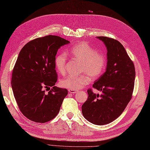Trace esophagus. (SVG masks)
I'll return each instance as SVG.
<instances>
[{
	"label": "esophagus",
	"instance_id": "34e87169",
	"mask_svg": "<svg viewBox=\"0 0 150 150\" xmlns=\"http://www.w3.org/2000/svg\"><path fill=\"white\" fill-rule=\"evenodd\" d=\"M68 91H69V93L74 94V93H76L77 92H78V91H77V90H74V89H69V90H68Z\"/></svg>",
	"mask_w": 150,
	"mask_h": 150
}]
</instances>
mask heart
<instances>
[{"label": "heart", "instance_id": "obj_1", "mask_svg": "<svg viewBox=\"0 0 150 150\" xmlns=\"http://www.w3.org/2000/svg\"><path fill=\"white\" fill-rule=\"evenodd\" d=\"M69 53L72 57L82 62L80 72L83 74L61 79L60 85L62 88L74 90L82 89L91 82L90 76L93 79H97L105 71L107 65L105 55L98 52L97 49L86 42L77 43L71 48ZM66 60V56L64 54L57 56L55 59V66L60 74H65Z\"/></svg>", "mask_w": 150, "mask_h": 150}]
</instances>
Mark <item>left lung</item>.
<instances>
[{
  "mask_svg": "<svg viewBox=\"0 0 150 150\" xmlns=\"http://www.w3.org/2000/svg\"><path fill=\"white\" fill-rule=\"evenodd\" d=\"M107 49L106 72L95 81L93 88L99 95L88 89V98L82 106V113L91 123L104 125L117 118L132 98L135 79L133 61L123 46L112 38L98 36Z\"/></svg>",
  "mask_w": 150,
  "mask_h": 150,
  "instance_id": "1",
  "label": "left lung"
}]
</instances>
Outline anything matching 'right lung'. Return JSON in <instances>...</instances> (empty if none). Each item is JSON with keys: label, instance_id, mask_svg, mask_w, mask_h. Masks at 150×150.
<instances>
[{"label": "right lung", "instance_id": "add662e5", "mask_svg": "<svg viewBox=\"0 0 150 150\" xmlns=\"http://www.w3.org/2000/svg\"><path fill=\"white\" fill-rule=\"evenodd\" d=\"M68 43L49 35L30 40L19 52L11 85L20 111L31 121L44 123L59 112L68 91L54 86L57 80L55 59L58 49Z\"/></svg>", "mask_w": 150, "mask_h": 150}]
</instances>
